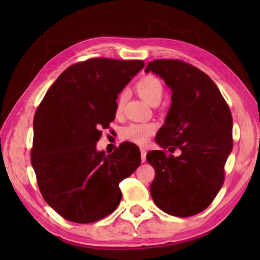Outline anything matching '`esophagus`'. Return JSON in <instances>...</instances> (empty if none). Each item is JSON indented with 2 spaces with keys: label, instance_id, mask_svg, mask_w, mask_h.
Wrapping results in <instances>:
<instances>
[{
  "label": "esophagus",
  "instance_id": "esophagus-1",
  "mask_svg": "<svg viewBox=\"0 0 260 260\" xmlns=\"http://www.w3.org/2000/svg\"><path fill=\"white\" fill-rule=\"evenodd\" d=\"M140 151H141V159H142V162H144L146 160V149L144 147H141Z\"/></svg>",
  "mask_w": 260,
  "mask_h": 260
}]
</instances>
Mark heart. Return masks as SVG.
<instances>
[{
    "label": "heart",
    "mask_w": 260,
    "mask_h": 260,
    "mask_svg": "<svg viewBox=\"0 0 260 260\" xmlns=\"http://www.w3.org/2000/svg\"><path fill=\"white\" fill-rule=\"evenodd\" d=\"M137 92L149 104L159 103L164 85L161 81L154 75H145L141 77L136 83ZM124 106V94L121 93L117 99L115 114L121 115ZM157 125L154 122H132L125 125L122 130V138L137 144H146L156 132Z\"/></svg>",
    "instance_id": "obj_1"
}]
</instances>
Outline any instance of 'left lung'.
Segmentation results:
<instances>
[{
  "instance_id": "left-lung-1",
  "label": "left lung",
  "mask_w": 260,
  "mask_h": 260,
  "mask_svg": "<svg viewBox=\"0 0 260 260\" xmlns=\"http://www.w3.org/2000/svg\"><path fill=\"white\" fill-rule=\"evenodd\" d=\"M171 89V105L155 141L162 149L146 159L155 169L152 199L162 211L190 217L206 209L221 188L233 147L232 115L218 86L202 70L179 59H155L145 73ZM178 148L181 155H168Z\"/></svg>"
}]
</instances>
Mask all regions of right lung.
<instances>
[{"mask_svg": "<svg viewBox=\"0 0 260 260\" xmlns=\"http://www.w3.org/2000/svg\"><path fill=\"white\" fill-rule=\"evenodd\" d=\"M143 60L90 58L69 66L46 92L34 118L31 165L44 201L77 223L103 219L121 200L119 182L141 164L136 144L96 151L100 128L115 119L116 100Z\"/></svg>", "mask_w": 260, "mask_h": 260, "instance_id": "add662e5", "label": "right lung"}]
</instances>
